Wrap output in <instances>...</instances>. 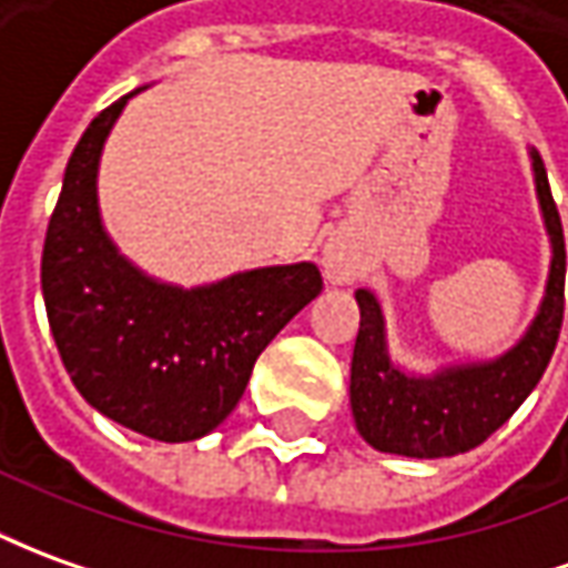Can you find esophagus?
<instances>
[{
  "instance_id": "1",
  "label": "esophagus",
  "mask_w": 568,
  "mask_h": 568,
  "mask_svg": "<svg viewBox=\"0 0 568 568\" xmlns=\"http://www.w3.org/2000/svg\"><path fill=\"white\" fill-rule=\"evenodd\" d=\"M322 268L324 277H327L331 284H349L352 277H355V272H358L355 256H352L349 250L339 244V241H331V244L324 246Z\"/></svg>"
}]
</instances>
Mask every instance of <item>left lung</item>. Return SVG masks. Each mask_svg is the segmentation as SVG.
Listing matches in <instances>:
<instances>
[{
	"label": "left lung",
	"instance_id": "8db88e82",
	"mask_svg": "<svg viewBox=\"0 0 568 568\" xmlns=\"http://www.w3.org/2000/svg\"><path fill=\"white\" fill-rule=\"evenodd\" d=\"M538 203L554 246L545 303L514 349L495 362L442 367L433 377H414L389 362L381 303L358 291L362 324L352 352L349 402L355 426L377 452L405 457L464 455L510 420L538 386L557 349L566 308V241L560 210L550 194L545 160L531 151Z\"/></svg>",
	"mask_w": 568,
	"mask_h": 568
}]
</instances>
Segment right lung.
Masks as SVG:
<instances>
[{
	"instance_id": "right-lung-1",
	"label": "right lung",
	"mask_w": 568,
	"mask_h": 568,
	"mask_svg": "<svg viewBox=\"0 0 568 568\" xmlns=\"http://www.w3.org/2000/svg\"><path fill=\"white\" fill-rule=\"evenodd\" d=\"M132 95L98 113L70 154L42 246V296L92 408L151 439L191 442L232 414L260 352L322 293V272L296 262L182 291L123 260L98 213V160Z\"/></svg>"
}]
</instances>
